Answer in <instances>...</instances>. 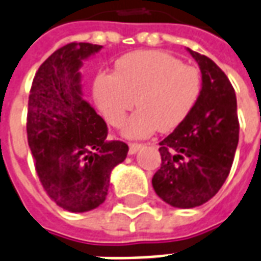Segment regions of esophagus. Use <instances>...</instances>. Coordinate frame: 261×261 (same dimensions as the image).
<instances>
[{"label":"esophagus","mask_w":261,"mask_h":261,"mask_svg":"<svg viewBox=\"0 0 261 261\" xmlns=\"http://www.w3.org/2000/svg\"><path fill=\"white\" fill-rule=\"evenodd\" d=\"M128 153H130V154H135V153L138 152L139 149L142 148V145L141 144H135V142H133V144H128Z\"/></svg>","instance_id":"1"}]
</instances>
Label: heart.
<instances>
[{
	"label": "heart",
	"mask_w": 261,
	"mask_h": 261,
	"mask_svg": "<svg viewBox=\"0 0 261 261\" xmlns=\"http://www.w3.org/2000/svg\"><path fill=\"white\" fill-rule=\"evenodd\" d=\"M201 91L198 69L166 51H134L117 60L113 75L95 77L93 93L105 120L122 126L127 138H146L159 128L171 131L188 119Z\"/></svg>",
	"instance_id": "obj_1"
}]
</instances>
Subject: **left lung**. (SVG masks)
I'll return each mask as SVG.
<instances>
[{
    "instance_id": "8db88e82",
    "label": "left lung",
    "mask_w": 261,
    "mask_h": 261,
    "mask_svg": "<svg viewBox=\"0 0 261 261\" xmlns=\"http://www.w3.org/2000/svg\"><path fill=\"white\" fill-rule=\"evenodd\" d=\"M188 51L201 71L200 97L188 119L160 142L162 167L152 179L163 201L184 210L205 204L223 186L240 134L236 91L226 73L206 56Z\"/></svg>"
}]
</instances>
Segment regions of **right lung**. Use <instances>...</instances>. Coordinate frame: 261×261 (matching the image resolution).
I'll list each match as a JSON object with an SVG mask.
<instances>
[{"label":"right lung","instance_id":"1","mask_svg":"<svg viewBox=\"0 0 261 261\" xmlns=\"http://www.w3.org/2000/svg\"><path fill=\"white\" fill-rule=\"evenodd\" d=\"M102 49L72 42L49 56L34 76L27 138L45 192L69 212H87L107 198L111 172L128 146L108 139V127L83 99V61Z\"/></svg>","mask_w":261,"mask_h":261}]
</instances>
